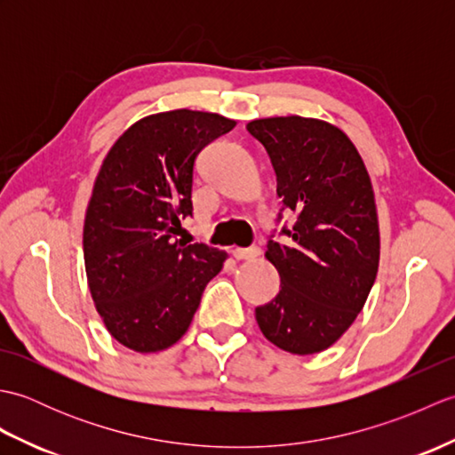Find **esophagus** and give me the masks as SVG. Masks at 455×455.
I'll return each instance as SVG.
<instances>
[{
	"label": "esophagus",
	"instance_id": "esophagus-1",
	"mask_svg": "<svg viewBox=\"0 0 455 455\" xmlns=\"http://www.w3.org/2000/svg\"><path fill=\"white\" fill-rule=\"evenodd\" d=\"M233 256L236 259H254L259 256V248L258 246H250V248H235Z\"/></svg>",
	"mask_w": 455,
	"mask_h": 455
}]
</instances>
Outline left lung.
Returning a JSON list of instances; mask_svg holds the SVG:
<instances>
[{
    "label": "left lung",
    "instance_id": "8db88e82",
    "mask_svg": "<svg viewBox=\"0 0 455 455\" xmlns=\"http://www.w3.org/2000/svg\"><path fill=\"white\" fill-rule=\"evenodd\" d=\"M277 196L297 220L269 240L266 258L282 277L272 301L256 307L259 331L285 352L331 347L355 321L379 267V222L370 173L346 132L299 115L256 119Z\"/></svg>",
    "mask_w": 455,
    "mask_h": 455
}]
</instances>
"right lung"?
<instances>
[{"mask_svg":"<svg viewBox=\"0 0 455 455\" xmlns=\"http://www.w3.org/2000/svg\"><path fill=\"white\" fill-rule=\"evenodd\" d=\"M236 121L176 109L148 115L105 156L84 220L90 293L109 334L129 350H166L188 332L227 252L188 244L197 154Z\"/></svg>","mask_w":455,"mask_h":455,"instance_id":"right-lung-1","label":"right lung"}]
</instances>
